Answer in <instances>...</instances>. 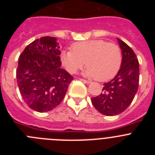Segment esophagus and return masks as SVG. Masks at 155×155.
I'll return each instance as SVG.
<instances>
[{
  "label": "esophagus",
  "mask_w": 155,
  "mask_h": 155,
  "mask_svg": "<svg viewBox=\"0 0 155 155\" xmlns=\"http://www.w3.org/2000/svg\"><path fill=\"white\" fill-rule=\"evenodd\" d=\"M81 81L84 82V83H85V84H90V83H91V81H87V80H84V79H81Z\"/></svg>",
  "instance_id": "esophagus-1"
}]
</instances>
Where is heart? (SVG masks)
<instances>
[{
  "label": "heart",
  "instance_id": "obj_1",
  "mask_svg": "<svg viewBox=\"0 0 155 155\" xmlns=\"http://www.w3.org/2000/svg\"><path fill=\"white\" fill-rule=\"evenodd\" d=\"M72 50H63L61 61L71 74L76 73L86 64L84 74L104 81L113 78L121 66L122 53L118 45L102 39L75 42Z\"/></svg>",
  "mask_w": 155,
  "mask_h": 155
}]
</instances>
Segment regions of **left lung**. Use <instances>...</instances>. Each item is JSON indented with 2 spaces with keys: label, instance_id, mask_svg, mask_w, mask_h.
<instances>
[{
  "label": "left lung",
  "instance_id": "obj_1",
  "mask_svg": "<svg viewBox=\"0 0 155 155\" xmlns=\"http://www.w3.org/2000/svg\"><path fill=\"white\" fill-rule=\"evenodd\" d=\"M118 39L122 50V64L114 78L104 83L102 92L91 98L94 107L105 116H116L130 105L139 85V62L134 50Z\"/></svg>",
  "mask_w": 155,
  "mask_h": 155
}]
</instances>
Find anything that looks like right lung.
Returning a JSON list of instances; mask_svg holds the SVG:
<instances>
[{
  "label": "right lung",
  "instance_id": "obj_1",
  "mask_svg": "<svg viewBox=\"0 0 155 155\" xmlns=\"http://www.w3.org/2000/svg\"><path fill=\"white\" fill-rule=\"evenodd\" d=\"M61 53L57 38L44 36L31 42L19 56L17 83L30 109L49 112L64 99L74 78L61 68Z\"/></svg>",
  "mask_w": 155,
  "mask_h": 155
}]
</instances>
